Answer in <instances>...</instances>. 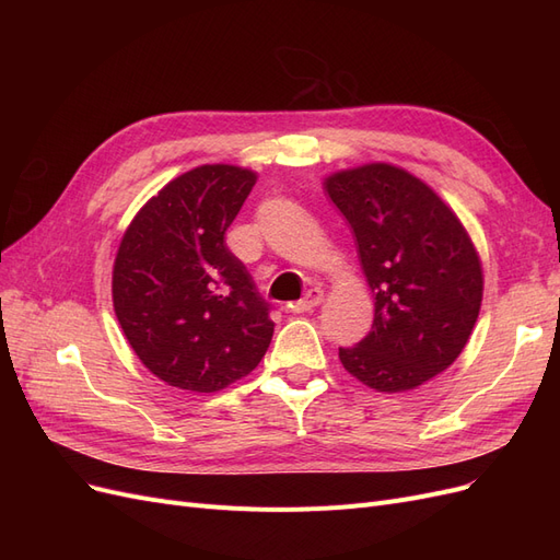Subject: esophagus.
I'll list each match as a JSON object with an SVG mask.
<instances>
[{"instance_id": "1", "label": "esophagus", "mask_w": 560, "mask_h": 560, "mask_svg": "<svg viewBox=\"0 0 560 560\" xmlns=\"http://www.w3.org/2000/svg\"><path fill=\"white\" fill-rule=\"evenodd\" d=\"M322 296H325V294H322V290H317V287H313V290L306 292V296H303L301 301L294 303L292 311H294V313H308V311H313V308L319 306Z\"/></svg>"}]
</instances>
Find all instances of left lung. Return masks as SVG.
Here are the masks:
<instances>
[{"label": "left lung", "mask_w": 560, "mask_h": 560, "mask_svg": "<svg viewBox=\"0 0 560 560\" xmlns=\"http://www.w3.org/2000/svg\"><path fill=\"white\" fill-rule=\"evenodd\" d=\"M350 224L374 294V325L338 348L350 376L378 393H406L448 369L469 341L483 299V268L467 229L409 171L366 163L325 177Z\"/></svg>", "instance_id": "8db88e82"}]
</instances>
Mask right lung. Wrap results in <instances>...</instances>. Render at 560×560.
I'll return each instance as SVG.
<instances>
[{"mask_svg": "<svg viewBox=\"0 0 560 560\" xmlns=\"http://www.w3.org/2000/svg\"><path fill=\"white\" fill-rule=\"evenodd\" d=\"M254 184L249 167L198 165L151 196L118 245L116 319L167 385L224 389L261 362L273 338L268 303L224 241Z\"/></svg>", "mask_w": 560, "mask_h": 560, "instance_id": "add662e5", "label": "right lung"}]
</instances>
